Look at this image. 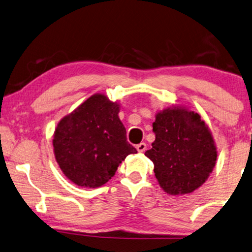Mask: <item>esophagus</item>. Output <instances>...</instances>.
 Here are the masks:
<instances>
[{"label": "esophagus", "mask_w": 252, "mask_h": 252, "mask_svg": "<svg viewBox=\"0 0 252 252\" xmlns=\"http://www.w3.org/2000/svg\"><path fill=\"white\" fill-rule=\"evenodd\" d=\"M137 150L139 153H144L145 150H146V148H147V145L145 144V142H140V144H138L137 145Z\"/></svg>", "instance_id": "34e87169"}]
</instances>
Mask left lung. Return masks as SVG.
Wrapping results in <instances>:
<instances>
[{
	"mask_svg": "<svg viewBox=\"0 0 252 252\" xmlns=\"http://www.w3.org/2000/svg\"><path fill=\"white\" fill-rule=\"evenodd\" d=\"M155 141L145 155L165 192L191 193L206 182L217 152L209 127L200 115L183 107H167L153 123Z\"/></svg>",
	"mask_w": 252,
	"mask_h": 252,
	"instance_id": "left-lung-1",
	"label": "left lung"
}]
</instances>
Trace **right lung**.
<instances>
[{
    "label": "right lung",
    "instance_id": "obj_1",
    "mask_svg": "<svg viewBox=\"0 0 252 252\" xmlns=\"http://www.w3.org/2000/svg\"><path fill=\"white\" fill-rule=\"evenodd\" d=\"M119 112L118 103L95 94L59 122L53 138L55 159L74 185L102 187L127 155L137 153L126 141Z\"/></svg>",
    "mask_w": 252,
    "mask_h": 252
}]
</instances>
